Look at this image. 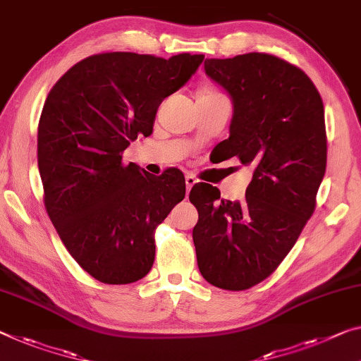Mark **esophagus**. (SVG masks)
<instances>
[{"label":"esophagus","mask_w":361,"mask_h":361,"mask_svg":"<svg viewBox=\"0 0 361 361\" xmlns=\"http://www.w3.org/2000/svg\"><path fill=\"white\" fill-rule=\"evenodd\" d=\"M197 184V179L193 174H187L185 176V187H187V192H190V188Z\"/></svg>","instance_id":"1"}]
</instances>
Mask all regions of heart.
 Masks as SVG:
<instances>
[{"instance_id":"1","label":"heart","mask_w":361,"mask_h":361,"mask_svg":"<svg viewBox=\"0 0 361 361\" xmlns=\"http://www.w3.org/2000/svg\"><path fill=\"white\" fill-rule=\"evenodd\" d=\"M213 97H223V93L213 90V88H202L198 93V98H213Z\"/></svg>"}]
</instances>
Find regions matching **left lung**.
Returning <instances> with one entry per match:
<instances>
[{"label": "left lung", "instance_id": "8db88e82", "mask_svg": "<svg viewBox=\"0 0 361 361\" xmlns=\"http://www.w3.org/2000/svg\"><path fill=\"white\" fill-rule=\"evenodd\" d=\"M204 72L234 103L229 138L214 152L252 166L253 177L240 202L192 187L193 243L209 284L245 290L274 273L314 212L328 159L324 106L310 77L273 54L204 59Z\"/></svg>", "mask_w": 361, "mask_h": 361}]
</instances>
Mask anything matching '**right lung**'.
<instances>
[{
	"instance_id": "add662e5",
	"label": "right lung",
	"mask_w": 361,
	"mask_h": 361,
	"mask_svg": "<svg viewBox=\"0 0 361 361\" xmlns=\"http://www.w3.org/2000/svg\"><path fill=\"white\" fill-rule=\"evenodd\" d=\"M203 59L93 54L48 93L37 149L45 208L71 257L99 282L145 277L154 262V231L185 197L179 169L152 176L124 164L123 153L137 137L152 135L159 104Z\"/></svg>"
}]
</instances>
